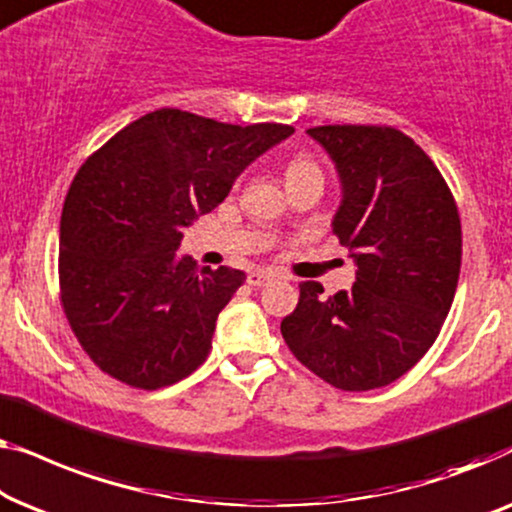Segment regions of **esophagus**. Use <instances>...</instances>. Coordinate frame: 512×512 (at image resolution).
I'll return each instance as SVG.
<instances>
[{
  "label": "esophagus",
  "mask_w": 512,
  "mask_h": 512,
  "mask_svg": "<svg viewBox=\"0 0 512 512\" xmlns=\"http://www.w3.org/2000/svg\"><path fill=\"white\" fill-rule=\"evenodd\" d=\"M273 278H276V276H273L271 271H253V273H248V285L250 287H264V285H269Z\"/></svg>",
  "instance_id": "1"
}]
</instances>
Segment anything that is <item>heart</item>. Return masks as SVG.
<instances>
[{
  "instance_id": "heart-1",
  "label": "heart",
  "mask_w": 512,
  "mask_h": 512,
  "mask_svg": "<svg viewBox=\"0 0 512 512\" xmlns=\"http://www.w3.org/2000/svg\"><path fill=\"white\" fill-rule=\"evenodd\" d=\"M285 176H287V183H290V181H297V178L322 176V174H320V167L311 160V157L299 155V157H294V160H292L290 164H287Z\"/></svg>"
}]
</instances>
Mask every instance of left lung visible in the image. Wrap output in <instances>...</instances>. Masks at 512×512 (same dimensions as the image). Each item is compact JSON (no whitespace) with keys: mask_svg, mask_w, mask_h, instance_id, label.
Returning <instances> with one entry per match:
<instances>
[{"mask_svg":"<svg viewBox=\"0 0 512 512\" xmlns=\"http://www.w3.org/2000/svg\"><path fill=\"white\" fill-rule=\"evenodd\" d=\"M341 206L331 229L355 259V285L334 297L315 280L280 322L306 369L345 392L385 387L420 362L455 299L462 225L441 171L394 127L325 125Z\"/></svg>","mask_w":512,"mask_h":512,"instance_id":"obj_1","label":"left lung"}]
</instances>
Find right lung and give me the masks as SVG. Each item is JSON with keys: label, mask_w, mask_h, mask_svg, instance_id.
<instances>
[{"label": "right lung", "mask_w": 512, "mask_h": 512, "mask_svg": "<svg viewBox=\"0 0 512 512\" xmlns=\"http://www.w3.org/2000/svg\"><path fill=\"white\" fill-rule=\"evenodd\" d=\"M292 134L276 122L241 127L160 109L85 160L62 208L60 294L71 331L99 369L160 390L206 362L215 320L246 273L178 257L183 229Z\"/></svg>", "instance_id": "obj_1"}]
</instances>
